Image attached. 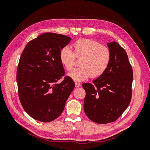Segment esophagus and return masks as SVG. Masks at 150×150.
I'll use <instances>...</instances> for the list:
<instances>
[{"label":"esophagus","mask_w":150,"mask_h":150,"mask_svg":"<svg viewBox=\"0 0 150 150\" xmlns=\"http://www.w3.org/2000/svg\"><path fill=\"white\" fill-rule=\"evenodd\" d=\"M80 86H81L80 83H75V87L76 88H79V87H80Z\"/></svg>","instance_id":"esophagus-1"}]
</instances>
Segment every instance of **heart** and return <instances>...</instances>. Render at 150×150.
Masks as SVG:
<instances>
[{
    "mask_svg": "<svg viewBox=\"0 0 150 150\" xmlns=\"http://www.w3.org/2000/svg\"><path fill=\"white\" fill-rule=\"evenodd\" d=\"M74 51L69 47H62L59 52L61 64L67 71L74 67L76 57L81 59L79 67L74 68L68 76L76 82L85 81L91 76L96 78L106 72L111 62V54L107 47L96 40L81 39L73 44Z\"/></svg>",
    "mask_w": 150,
    "mask_h": 150,
    "instance_id": "b5f03b06",
    "label": "heart"
}]
</instances>
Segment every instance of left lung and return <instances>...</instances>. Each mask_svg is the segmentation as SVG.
<instances>
[{
    "instance_id": "left-lung-1",
    "label": "left lung",
    "mask_w": 150,
    "mask_h": 150,
    "mask_svg": "<svg viewBox=\"0 0 150 150\" xmlns=\"http://www.w3.org/2000/svg\"><path fill=\"white\" fill-rule=\"evenodd\" d=\"M111 60L106 72L83 83L86 91L84 110L91 121L99 124L115 121L123 113L132 96L133 72L125 50L116 42L108 43Z\"/></svg>"
}]
</instances>
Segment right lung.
Segmentation results:
<instances>
[{
    "instance_id": "1",
    "label": "right lung",
    "mask_w": 150,
    "mask_h": 150,
    "mask_svg": "<svg viewBox=\"0 0 150 150\" xmlns=\"http://www.w3.org/2000/svg\"><path fill=\"white\" fill-rule=\"evenodd\" d=\"M71 39L44 33L30 40L22 51L16 76L18 95L24 111L36 120L50 122L59 116L75 87L73 80L64 76L59 59L61 49Z\"/></svg>"
}]
</instances>
